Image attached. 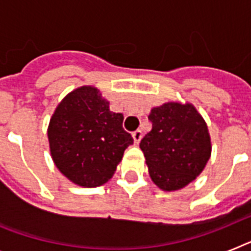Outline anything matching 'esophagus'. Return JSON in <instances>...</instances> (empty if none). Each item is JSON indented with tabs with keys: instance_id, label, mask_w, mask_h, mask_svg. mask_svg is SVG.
Segmentation results:
<instances>
[{
	"instance_id": "esophagus-1",
	"label": "esophagus",
	"mask_w": 251,
	"mask_h": 251,
	"mask_svg": "<svg viewBox=\"0 0 251 251\" xmlns=\"http://www.w3.org/2000/svg\"><path fill=\"white\" fill-rule=\"evenodd\" d=\"M142 137H143V134H142V130H135L133 133V139H134V143L138 145L139 142H141Z\"/></svg>"
}]
</instances>
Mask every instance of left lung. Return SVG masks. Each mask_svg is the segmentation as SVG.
I'll return each mask as SVG.
<instances>
[{
    "label": "left lung",
    "mask_w": 251,
    "mask_h": 251,
    "mask_svg": "<svg viewBox=\"0 0 251 251\" xmlns=\"http://www.w3.org/2000/svg\"><path fill=\"white\" fill-rule=\"evenodd\" d=\"M152 129L141 141L153 183L164 191L182 189L198 177L211 156L206 121L190 102L169 101L151 109Z\"/></svg>",
    "instance_id": "8db88e82"
}]
</instances>
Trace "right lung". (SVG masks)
Instances as JSON below:
<instances>
[{
	"label": "right lung",
	"mask_w": 251,
	"mask_h": 251,
	"mask_svg": "<svg viewBox=\"0 0 251 251\" xmlns=\"http://www.w3.org/2000/svg\"><path fill=\"white\" fill-rule=\"evenodd\" d=\"M124 116L109 109L96 87L82 86L57 105L48 126L50 155L58 171L83 187L108 182L133 138Z\"/></svg>",
	"instance_id": "1"
}]
</instances>
